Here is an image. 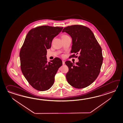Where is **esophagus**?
I'll list each match as a JSON object with an SVG mask.
<instances>
[{"instance_id":"1","label":"esophagus","mask_w":123,"mask_h":123,"mask_svg":"<svg viewBox=\"0 0 123 123\" xmlns=\"http://www.w3.org/2000/svg\"><path fill=\"white\" fill-rule=\"evenodd\" d=\"M62 63H63V65H64V64H65V61L63 60V61H62Z\"/></svg>"}]
</instances>
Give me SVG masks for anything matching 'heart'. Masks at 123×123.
Masks as SVG:
<instances>
[{
  "label": "heart",
  "instance_id": "heart-1",
  "mask_svg": "<svg viewBox=\"0 0 123 123\" xmlns=\"http://www.w3.org/2000/svg\"><path fill=\"white\" fill-rule=\"evenodd\" d=\"M68 37V36L63 35L62 36V38H65V37Z\"/></svg>",
  "mask_w": 123,
  "mask_h": 123
}]
</instances>
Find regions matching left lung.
<instances>
[{"label":"left lung","instance_id":"obj_1","mask_svg":"<svg viewBox=\"0 0 123 123\" xmlns=\"http://www.w3.org/2000/svg\"><path fill=\"white\" fill-rule=\"evenodd\" d=\"M62 32L67 33L72 38L71 53L79 55V62L75 64L70 61H66L69 68L66 75L67 80L75 88L86 87L95 80L100 73L103 60L101 47L92 31L87 27L68 26Z\"/></svg>","mask_w":123,"mask_h":123}]
</instances>
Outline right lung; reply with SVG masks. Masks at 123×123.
<instances>
[{"label": "right lung", "mask_w": 123, "mask_h": 123, "mask_svg": "<svg viewBox=\"0 0 123 123\" xmlns=\"http://www.w3.org/2000/svg\"><path fill=\"white\" fill-rule=\"evenodd\" d=\"M63 27L43 25L28 32L20 52L22 73L33 88L39 91L48 90L54 82L55 76L62 65V61L55 58L48 63L47 49L51 47L53 39Z\"/></svg>", "instance_id": "1"}]
</instances>
